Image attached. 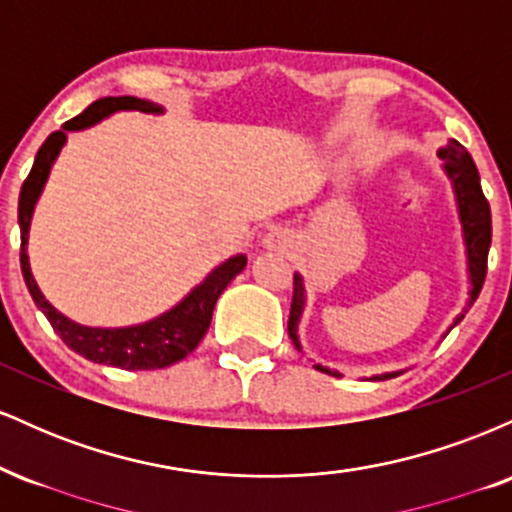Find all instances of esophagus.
I'll return each instance as SVG.
<instances>
[{
  "instance_id": "34e87169",
  "label": "esophagus",
  "mask_w": 512,
  "mask_h": 512,
  "mask_svg": "<svg viewBox=\"0 0 512 512\" xmlns=\"http://www.w3.org/2000/svg\"><path fill=\"white\" fill-rule=\"evenodd\" d=\"M264 243H267V248L272 250H279V248H286V236L281 231H274L267 233V238H264Z\"/></svg>"
}]
</instances>
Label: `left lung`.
Returning <instances> with one entry per match:
<instances>
[{
    "instance_id": "8db88e82",
    "label": "left lung",
    "mask_w": 512,
    "mask_h": 512,
    "mask_svg": "<svg viewBox=\"0 0 512 512\" xmlns=\"http://www.w3.org/2000/svg\"><path fill=\"white\" fill-rule=\"evenodd\" d=\"M438 156L445 161V170H448L452 185H455L457 204H460V219H462V231H464V245H467V260H469V279H472V291H469V305L477 301L481 286H484L486 279V262H489V248H491V209L489 202H486L484 192H481L479 182V170L474 166L472 156L464 149L460 142L450 139L448 144L440 146ZM305 303L303 293V279L301 274H293V298H291V313H289V337L296 344V349H301L298 344V320H301ZM467 313V310H464ZM460 315L455 320H462ZM317 370L327 375L332 373L330 368L315 366ZM383 378H390V375H383Z\"/></svg>"
}]
</instances>
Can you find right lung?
Wrapping results in <instances>:
<instances>
[{
    "mask_svg": "<svg viewBox=\"0 0 512 512\" xmlns=\"http://www.w3.org/2000/svg\"><path fill=\"white\" fill-rule=\"evenodd\" d=\"M117 110H142V113H161L156 103L142 101V98L134 96H108L101 101L91 103L81 115H76L74 120L64 122L62 129L52 132L45 139L43 146L38 149L35 163L28 173V178L23 180L21 195H19V226H21V272L23 281H26L28 293L43 310V315L48 317L52 330L60 334V339L69 349L81 354L88 361L103 363V366H115L122 370H156V368H168L173 363H178L187 354L197 349V344L202 342V337L207 334L211 325V313H214V305L219 301V296L236 279V274L243 272L245 257H231L228 262H223L219 269H214L207 276L204 284H199L185 301L175 305L173 310H168L166 315L156 317V320L144 322L137 327H120V330H103V327H84L76 325V322L57 313L52 305L45 301V296L40 293L38 284H35L31 274V264H28L26 255V243H28V226H31L33 207L38 202L40 190H43L45 180L52 168L57 154H60L62 144L67 142L69 129H84L96 125L98 120L108 117Z\"/></svg>",
    "mask_w": 512,
    "mask_h": 512,
    "instance_id": "right-lung-1",
    "label": "right lung"
}]
</instances>
